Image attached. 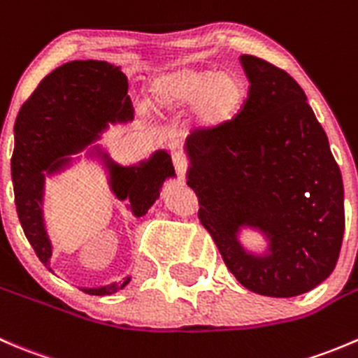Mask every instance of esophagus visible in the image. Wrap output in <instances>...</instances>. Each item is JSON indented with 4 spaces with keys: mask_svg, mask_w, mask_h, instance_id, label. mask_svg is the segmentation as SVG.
Listing matches in <instances>:
<instances>
[{
    "mask_svg": "<svg viewBox=\"0 0 358 358\" xmlns=\"http://www.w3.org/2000/svg\"><path fill=\"white\" fill-rule=\"evenodd\" d=\"M172 162H174V169L176 172H178V176L184 180V176H186V171H187L186 158H184L180 153H176L174 157H172Z\"/></svg>",
    "mask_w": 358,
    "mask_h": 358,
    "instance_id": "esophagus-1",
    "label": "esophagus"
}]
</instances>
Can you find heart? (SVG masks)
<instances>
[{"label":"heart","instance_id":"heart-1","mask_svg":"<svg viewBox=\"0 0 358 358\" xmlns=\"http://www.w3.org/2000/svg\"><path fill=\"white\" fill-rule=\"evenodd\" d=\"M247 99L245 80L236 71L179 66L157 74L148 101L158 115H182L191 110V129L208 134L229 125Z\"/></svg>","mask_w":358,"mask_h":358}]
</instances>
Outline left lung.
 Returning <instances> with one entry per match:
<instances>
[{"label": "left lung", "instance_id": "1", "mask_svg": "<svg viewBox=\"0 0 358 358\" xmlns=\"http://www.w3.org/2000/svg\"><path fill=\"white\" fill-rule=\"evenodd\" d=\"M240 62L249 97L229 125L187 137V186L236 280L257 294L294 298L322 284L338 263L341 172L298 81L254 55ZM245 227L265 236L263 253L239 242Z\"/></svg>", "mask_w": 358, "mask_h": 358}]
</instances>
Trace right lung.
<instances>
[{"label":"right lung","mask_w":358,"mask_h":358,"mask_svg":"<svg viewBox=\"0 0 358 358\" xmlns=\"http://www.w3.org/2000/svg\"><path fill=\"white\" fill-rule=\"evenodd\" d=\"M129 81L120 66L106 60H73L41 80L15 120L12 180L19 221L41 263L52 271V247L45 226L43 201L47 178L73 165V155L87 150L99 158L108 182L134 217H143L160 196L165 179L176 178L169 151L158 150L136 165H120L97 143L109 123L134 120ZM132 277L101 287H81L92 296H111Z\"/></svg>","instance_id":"right-lung-1"}]
</instances>
